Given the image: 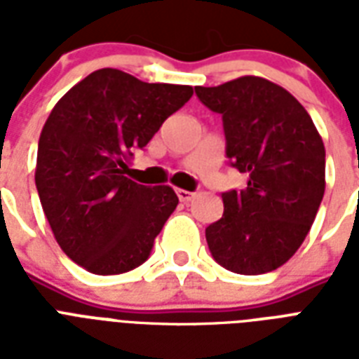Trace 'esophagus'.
<instances>
[{"mask_svg":"<svg viewBox=\"0 0 359 359\" xmlns=\"http://www.w3.org/2000/svg\"><path fill=\"white\" fill-rule=\"evenodd\" d=\"M177 196H179V199L182 203H190L191 199H194V191H186V190H177Z\"/></svg>","mask_w":359,"mask_h":359,"instance_id":"34e87169","label":"esophagus"}]
</instances>
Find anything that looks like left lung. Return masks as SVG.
Masks as SVG:
<instances>
[{
  "instance_id": "1",
  "label": "left lung",
  "mask_w": 359,
  "mask_h": 359,
  "mask_svg": "<svg viewBox=\"0 0 359 359\" xmlns=\"http://www.w3.org/2000/svg\"><path fill=\"white\" fill-rule=\"evenodd\" d=\"M196 95L222 115L225 156L248 175L244 190L222 194L224 216L205 231L208 250L231 272H272L294 255L320 207L323 137L306 108L264 78L196 87Z\"/></svg>"
}]
</instances>
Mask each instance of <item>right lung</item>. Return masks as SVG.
Segmentation results:
<instances>
[{
    "label": "right lung",
    "mask_w": 359,
    "mask_h": 359,
    "mask_svg": "<svg viewBox=\"0 0 359 359\" xmlns=\"http://www.w3.org/2000/svg\"><path fill=\"white\" fill-rule=\"evenodd\" d=\"M191 95L190 86L100 69L55 104L39 140L35 184L53 236L76 264L114 276L149 259L179 197L124 177L126 160Z\"/></svg>",
    "instance_id": "add662e5"
}]
</instances>
